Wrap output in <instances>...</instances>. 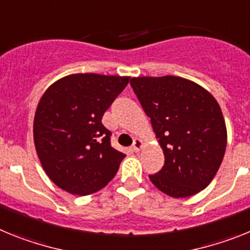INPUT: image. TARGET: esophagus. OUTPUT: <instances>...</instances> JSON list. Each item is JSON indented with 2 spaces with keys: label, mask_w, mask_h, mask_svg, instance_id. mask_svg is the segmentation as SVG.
I'll return each instance as SVG.
<instances>
[{
  "label": "esophagus",
  "mask_w": 250,
  "mask_h": 250,
  "mask_svg": "<svg viewBox=\"0 0 250 250\" xmlns=\"http://www.w3.org/2000/svg\"><path fill=\"white\" fill-rule=\"evenodd\" d=\"M143 147V141L140 138H136L133 142V146H132V151L133 152H140Z\"/></svg>",
  "instance_id": "obj_1"
}]
</instances>
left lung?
Returning <instances> with one entry per match:
<instances>
[{"label": "left lung", "mask_w": 250, "mask_h": 250, "mask_svg": "<svg viewBox=\"0 0 250 250\" xmlns=\"http://www.w3.org/2000/svg\"><path fill=\"white\" fill-rule=\"evenodd\" d=\"M131 86L165 155V165L149 180L175 199L188 197L209 185L225 148L227 125L216 99L185 78H132Z\"/></svg>", "instance_id": "8db88e82"}]
</instances>
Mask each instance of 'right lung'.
Instances as JSON below:
<instances>
[{
	"mask_svg": "<svg viewBox=\"0 0 250 250\" xmlns=\"http://www.w3.org/2000/svg\"><path fill=\"white\" fill-rule=\"evenodd\" d=\"M129 77L71 74L46 89L34 118V142L49 179L69 194H93L116 176L125 153L110 146L104 112Z\"/></svg>",
	"mask_w": 250,
	"mask_h": 250,
	"instance_id": "1",
	"label": "right lung"
}]
</instances>
